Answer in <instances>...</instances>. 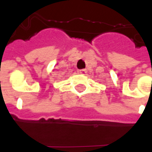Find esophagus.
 Listing matches in <instances>:
<instances>
[{"label":"esophagus","mask_w":152,"mask_h":152,"mask_svg":"<svg viewBox=\"0 0 152 152\" xmlns=\"http://www.w3.org/2000/svg\"><path fill=\"white\" fill-rule=\"evenodd\" d=\"M86 72H87V70H86V69L80 70V73L81 75H85V74H86Z\"/></svg>","instance_id":"esophagus-1"}]
</instances>
